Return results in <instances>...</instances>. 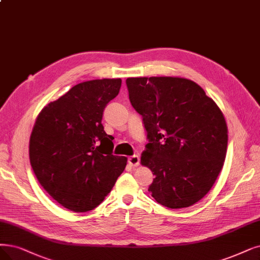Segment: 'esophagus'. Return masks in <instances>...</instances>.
<instances>
[{
    "label": "esophagus",
    "instance_id": "1",
    "mask_svg": "<svg viewBox=\"0 0 260 260\" xmlns=\"http://www.w3.org/2000/svg\"><path fill=\"white\" fill-rule=\"evenodd\" d=\"M128 163L133 168H136V166L140 164V157L139 155H131V157L128 158Z\"/></svg>",
    "mask_w": 260,
    "mask_h": 260
}]
</instances>
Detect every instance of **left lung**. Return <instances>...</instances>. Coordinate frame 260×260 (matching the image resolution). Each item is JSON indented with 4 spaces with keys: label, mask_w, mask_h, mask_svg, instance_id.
<instances>
[{
    "label": "left lung",
    "mask_w": 260,
    "mask_h": 260,
    "mask_svg": "<svg viewBox=\"0 0 260 260\" xmlns=\"http://www.w3.org/2000/svg\"><path fill=\"white\" fill-rule=\"evenodd\" d=\"M126 83L149 141L141 157L154 175L148 191L172 209L194 205L210 191L224 165L228 132L222 111L188 79L128 78Z\"/></svg>",
    "instance_id": "8db88e82"
}]
</instances>
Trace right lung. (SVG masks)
Segmentation results:
<instances>
[{
    "instance_id": "add662e5",
    "label": "right lung",
    "mask_w": 260,
    "mask_h": 260,
    "mask_svg": "<svg viewBox=\"0 0 260 260\" xmlns=\"http://www.w3.org/2000/svg\"><path fill=\"white\" fill-rule=\"evenodd\" d=\"M120 79L82 82L38 114L29 138V162L41 186L65 208L95 209L127 165L114 155L102 115Z\"/></svg>"
}]
</instances>
